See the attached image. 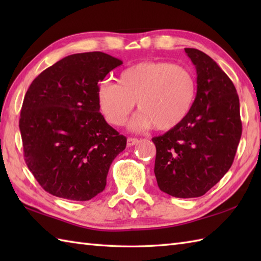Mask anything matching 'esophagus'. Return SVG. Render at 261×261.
<instances>
[{
  "mask_svg": "<svg viewBox=\"0 0 261 261\" xmlns=\"http://www.w3.org/2000/svg\"><path fill=\"white\" fill-rule=\"evenodd\" d=\"M138 142H139V140H138L137 138H127V140H126V145H127V147H132V146L137 145Z\"/></svg>",
  "mask_w": 261,
  "mask_h": 261,
  "instance_id": "1",
  "label": "esophagus"
}]
</instances>
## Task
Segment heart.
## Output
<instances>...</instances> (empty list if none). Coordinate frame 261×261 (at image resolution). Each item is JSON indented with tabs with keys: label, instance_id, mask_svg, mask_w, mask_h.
I'll return each instance as SVG.
<instances>
[{
	"label": "heart",
	"instance_id": "1",
	"mask_svg": "<svg viewBox=\"0 0 261 261\" xmlns=\"http://www.w3.org/2000/svg\"><path fill=\"white\" fill-rule=\"evenodd\" d=\"M96 94L110 123L123 125L137 102L141 112L132 121V129L146 130L153 125L159 131H168L179 125L190 113L196 81L184 66L141 62L122 70L118 83H99Z\"/></svg>",
	"mask_w": 261,
	"mask_h": 261
}]
</instances>
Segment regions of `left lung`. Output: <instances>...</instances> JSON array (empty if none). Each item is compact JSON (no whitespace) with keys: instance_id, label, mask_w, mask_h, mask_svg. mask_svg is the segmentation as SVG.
Here are the masks:
<instances>
[{"instance_id":"8db88e82","label":"left lung","mask_w":261,"mask_h":261,"mask_svg":"<svg viewBox=\"0 0 261 261\" xmlns=\"http://www.w3.org/2000/svg\"><path fill=\"white\" fill-rule=\"evenodd\" d=\"M196 68L197 92L186 119L156 146L154 175L160 191L179 198L199 197L228 173L242 134L233 83L201 50L185 48Z\"/></svg>"}]
</instances>
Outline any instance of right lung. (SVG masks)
Segmentation results:
<instances>
[{
  "instance_id": "obj_1",
  "label": "right lung",
  "mask_w": 261,
  "mask_h": 261,
  "mask_svg": "<svg viewBox=\"0 0 261 261\" xmlns=\"http://www.w3.org/2000/svg\"><path fill=\"white\" fill-rule=\"evenodd\" d=\"M122 60L101 51L74 54L38 75L19 121L24 160L51 195L88 201L103 192L126 138L99 112L97 86Z\"/></svg>"
}]
</instances>
